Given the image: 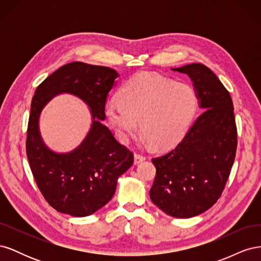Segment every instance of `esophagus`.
I'll return each mask as SVG.
<instances>
[{
  "mask_svg": "<svg viewBox=\"0 0 261 261\" xmlns=\"http://www.w3.org/2000/svg\"><path fill=\"white\" fill-rule=\"evenodd\" d=\"M146 160V156L140 154V153H135L134 154V162H135V164H139L141 162H144Z\"/></svg>",
  "mask_w": 261,
  "mask_h": 261,
  "instance_id": "34e87169",
  "label": "esophagus"
}]
</instances>
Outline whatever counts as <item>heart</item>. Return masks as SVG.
<instances>
[{
    "instance_id": "heart-1",
    "label": "heart",
    "mask_w": 261,
    "mask_h": 261,
    "mask_svg": "<svg viewBox=\"0 0 261 261\" xmlns=\"http://www.w3.org/2000/svg\"><path fill=\"white\" fill-rule=\"evenodd\" d=\"M120 99L108 102L106 114L121 141L140 129L147 144L172 146L186 133L198 107L195 89L156 73L143 72L132 77L120 90Z\"/></svg>"
}]
</instances>
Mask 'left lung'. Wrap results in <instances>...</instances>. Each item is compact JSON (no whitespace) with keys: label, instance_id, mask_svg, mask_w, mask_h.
Listing matches in <instances>:
<instances>
[{"label":"left lung","instance_id":"1","mask_svg":"<svg viewBox=\"0 0 261 261\" xmlns=\"http://www.w3.org/2000/svg\"><path fill=\"white\" fill-rule=\"evenodd\" d=\"M172 69L191 78L204 111L174 149L152 158L156 173L150 198L171 217L192 218L211 208L222 194L238 130L230 93L210 68L194 63Z\"/></svg>","mask_w":261,"mask_h":261}]
</instances>
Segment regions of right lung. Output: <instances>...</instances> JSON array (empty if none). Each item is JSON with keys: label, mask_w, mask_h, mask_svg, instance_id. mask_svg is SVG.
<instances>
[{"label": "right lung", "mask_w": 261, "mask_h": 261, "mask_svg": "<svg viewBox=\"0 0 261 261\" xmlns=\"http://www.w3.org/2000/svg\"><path fill=\"white\" fill-rule=\"evenodd\" d=\"M116 70L73 62L63 65L37 87L31 101L26 152L38 188L51 207L73 217H87L112 199L117 178L134 162L130 150L101 123L106 102L115 84ZM70 93L91 108L93 124L73 152L57 154L45 146L38 117L46 103L60 93Z\"/></svg>", "instance_id": "right-lung-1"}]
</instances>
